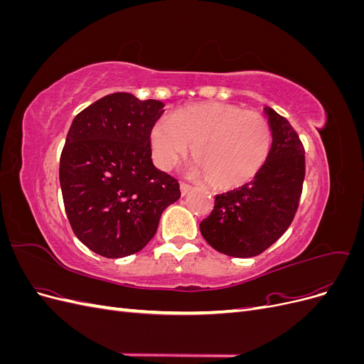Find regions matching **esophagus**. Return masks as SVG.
Listing matches in <instances>:
<instances>
[{
  "instance_id": "esophagus-1",
  "label": "esophagus",
  "mask_w": 364,
  "mask_h": 364,
  "mask_svg": "<svg viewBox=\"0 0 364 364\" xmlns=\"http://www.w3.org/2000/svg\"><path fill=\"white\" fill-rule=\"evenodd\" d=\"M181 194L182 196H186V194H188L191 190H193V186L191 185H188V183H185V182H181Z\"/></svg>"
}]
</instances>
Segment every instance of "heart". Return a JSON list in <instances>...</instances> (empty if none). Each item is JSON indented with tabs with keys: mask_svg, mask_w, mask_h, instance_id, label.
<instances>
[{
	"mask_svg": "<svg viewBox=\"0 0 364 364\" xmlns=\"http://www.w3.org/2000/svg\"><path fill=\"white\" fill-rule=\"evenodd\" d=\"M197 170L215 188L250 182L266 164L272 130L258 112L229 103H200L179 109L150 130L153 161L168 170L190 151Z\"/></svg>",
	"mask_w": 364,
	"mask_h": 364,
	"instance_id": "1",
	"label": "heart"
}]
</instances>
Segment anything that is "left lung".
I'll return each instance as SVG.
<instances>
[{"label": "left lung", "instance_id": "left-lung-1", "mask_svg": "<svg viewBox=\"0 0 364 364\" xmlns=\"http://www.w3.org/2000/svg\"><path fill=\"white\" fill-rule=\"evenodd\" d=\"M272 147L264 167L249 183L215 196L200 232L217 252L250 258L269 249L289 229L305 178L304 146L284 117L264 106Z\"/></svg>", "mask_w": 364, "mask_h": 364}]
</instances>
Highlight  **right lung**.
<instances>
[{
    "instance_id": "1",
    "label": "right lung",
    "mask_w": 364,
    "mask_h": 364,
    "mask_svg": "<svg viewBox=\"0 0 364 364\" xmlns=\"http://www.w3.org/2000/svg\"><path fill=\"white\" fill-rule=\"evenodd\" d=\"M164 106L115 92L73 119L59 168L63 205L75 237L98 255L139 252L181 197L178 181L151 162L150 130Z\"/></svg>"
}]
</instances>
